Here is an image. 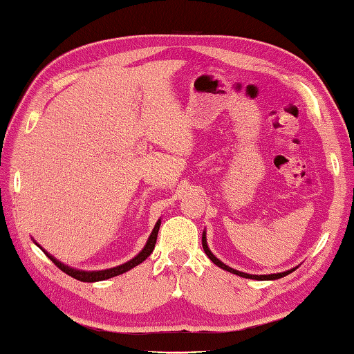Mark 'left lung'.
<instances>
[{
	"label": "left lung",
	"instance_id": "8db88e82",
	"mask_svg": "<svg viewBox=\"0 0 354 354\" xmlns=\"http://www.w3.org/2000/svg\"><path fill=\"white\" fill-rule=\"evenodd\" d=\"M203 249H204L205 255H207L209 259H210L212 261H214L218 268H221V269H224V271H227V272H232V274H235V275H240V277H243V279H252V280H277V279L285 277V275L291 274L292 271H295V269H297V266H295V268H292V269H288V271H285V272L265 274V275H255V274H246V272L236 271V269L230 268V266H227V265H224V263H223L221 260H218L216 257H215L214 254H212V250H210L209 246H207V239H205V230L203 232Z\"/></svg>",
	"mask_w": 354,
	"mask_h": 354
}]
</instances>
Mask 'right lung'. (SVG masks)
Instances as JSON below:
<instances>
[{"label": "right lung", "instance_id": "obj_1", "mask_svg": "<svg viewBox=\"0 0 354 354\" xmlns=\"http://www.w3.org/2000/svg\"><path fill=\"white\" fill-rule=\"evenodd\" d=\"M159 226H160V220L156 221L155 227H153L151 234L149 236V240H147L144 249L140 250V252L134 257V259L128 260L127 263H124V265H119L115 268H110V269H102V271H82V269H75V268H71L68 265H65V263H62L60 260H57L54 255H50L48 250H44L40 244H38L37 241H34L38 248H40L44 254L48 255L49 260H53V263H55L57 268H60L63 272H66L68 275H71L73 279H77L80 281H88V283H94V281H102V280H106V279H111V277H115V275H120L124 274L127 271H130V269H133L134 266H138L142 263L147 257H150V254L153 252V249H155V244H156V239H158V232H159Z\"/></svg>", "mask_w": 354, "mask_h": 354}]
</instances>
